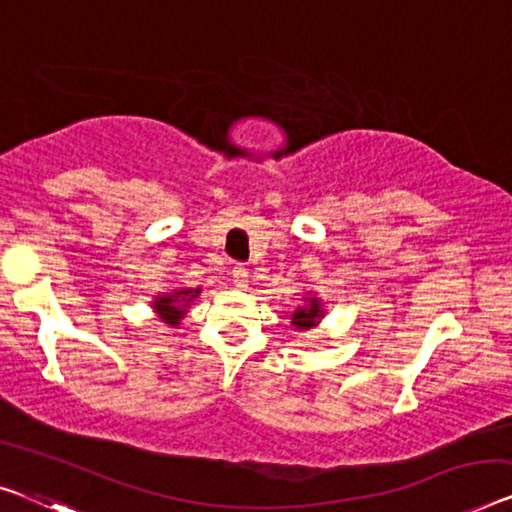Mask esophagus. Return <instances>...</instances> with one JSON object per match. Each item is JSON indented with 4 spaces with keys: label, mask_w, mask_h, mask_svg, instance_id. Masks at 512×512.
I'll return each instance as SVG.
<instances>
[{
    "label": "esophagus",
    "mask_w": 512,
    "mask_h": 512,
    "mask_svg": "<svg viewBox=\"0 0 512 512\" xmlns=\"http://www.w3.org/2000/svg\"><path fill=\"white\" fill-rule=\"evenodd\" d=\"M248 276L250 273L246 269V264H236L232 269V280L236 287H248Z\"/></svg>",
    "instance_id": "esophagus-1"
}]
</instances>
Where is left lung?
<instances>
[{
  "label": "left lung",
  "instance_id": "1",
  "mask_svg": "<svg viewBox=\"0 0 512 512\" xmlns=\"http://www.w3.org/2000/svg\"><path fill=\"white\" fill-rule=\"evenodd\" d=\"M322 315H324V312L319 310L317 299H310L308 308H299V310L294 312L292 324H294V329H310V326L317 324V319L322 317Z\"/></svg>",
  "mask_w": 512,
  "mask_h": 512
}]
</instances>
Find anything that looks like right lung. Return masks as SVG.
<instances>
[{"label":"right lung","instance_id":"1","mask_svg":"<svg viewBox=\"0 0 512 512\" xmlns=\"http://www.w3.org/2000/svg\"><path fill=\"white\" fill-rule=\"evenodd\" d=\"M200 294V289H186V292H174V294H165L158 296L154 301V310L160 315L165 324L170 326H179L181 317L186 315V305Z\"/></svg>","mask_w":512,"mask_h":512}]
</instances>
